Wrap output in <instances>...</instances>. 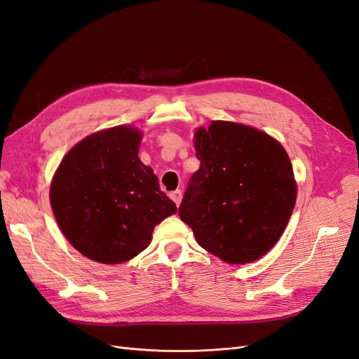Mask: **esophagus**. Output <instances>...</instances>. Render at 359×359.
Returning a JSON list of instances; mask_svg holds the SVG:
<instances>
[{"label": "esophagus", "instance_id": "34e87169", "mask_svg": "<svg viewBox=\"0 0 359 359\" xmlns=\"http://www.w3.org/2000/svg\"><path fill=\"white\" fill-rule=\"evenodd\" d=\"M169 197L174 200V202L177 203V206L181 203V198H182V191L181 190H175V191H172L170 194H169Z\"/></svg>", "mask_w": 359, "mask_h": 359}]
</instances>
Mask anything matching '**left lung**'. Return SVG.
<instances>
[{"label":"left lung","instance_id":"1","mask_svg":"<svg viewBox=\"0 0 359 359\" xmlns=\"http://www.w3.org/2000/svg\"><path fill=\"white\" fill-rule=\"evenodd\" d=\"M194 172L178 209L194 237L228 264L259 259L281 237L296 202L287 153L255 128L215 121L196 131Z\"/></svg>","mask_w":359,"mask_h":359}]
</instances>
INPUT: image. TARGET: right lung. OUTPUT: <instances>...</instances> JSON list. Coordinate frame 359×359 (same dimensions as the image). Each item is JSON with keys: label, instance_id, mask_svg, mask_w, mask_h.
<instances>
[{"label": "right lung", "instance_id": "add662e5", "mask_svg": "<svg viewBox=\"0 0 359 359\" xmlns=\"http://www.w3.org/2000/svg\"><path fill=\"white\" fill-rule=\"evenodd\" d=\"M140 142L131 126L91 134L65 156L54 175L55 221L70 245L93 261L133 259L149 246L154 226L177 212L140 161Z\"/></svg>", "mask_w": 359, "mask_h": 359}]
</instances>
